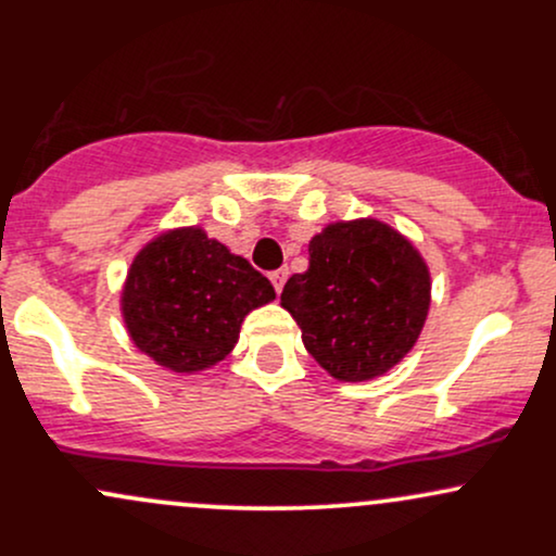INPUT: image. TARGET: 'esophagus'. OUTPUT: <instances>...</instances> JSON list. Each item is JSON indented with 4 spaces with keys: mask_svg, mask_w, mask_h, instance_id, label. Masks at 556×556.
<instances>
[{
    "mask_svg": "<svg viewBox=\"0 0 556 556\" xmlns=\"http://www.w3.org/2000/svg\"><path fill=\"white\" fill-rule=\"evenodd\" d=\"M269 279H271L274 290L282 292V287H285V282H287V269H277V271H271V274H269Z\"/></svg>",
    "mask_w": 556,
    "mask_h": 556,
    "instance_id": "34e87169",
    "label": "esophagus"
}]
</instances>
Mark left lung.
<instances>
[{
	"label": "left lung",
	"instance_id": "obj_1",
	"mask_svg": "<svg viewBox=\"0 0 556 556\" xmlns=\"http://www.w3.org/2000/svg\"><path fill=\"white\" fill-rule=\"evenodd\" d=\"M279 305L324 371L337 381H371L418 342L431 308V271L387 222H331L311 238L308 269L287 279Z\"/></svg>",
	"mask_w": 556,
	"mask_h": 556
}]
</instances>
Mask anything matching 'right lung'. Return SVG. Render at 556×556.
I'll list each match as a JSON object with an SVG mask.
<instances>
[{"label": "right lung", "instance_id": "obj_1", "mask_svg": "<svg viewBox=\"0 0 556 556\" xmlns=\"http://www.w3.org/2000/svg\"><path fill=\"white\" fill-rule=\"evenodd\" d=\"M274 298L269 279L206 229L172 227L136 253L119 314L140 353L188 376L225 361L245 316Z\"/></svg>", "mask_w": 556, "mask_h": 556}]
</instances>
